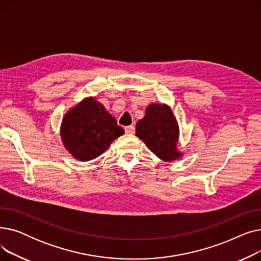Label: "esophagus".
<instances>
[{"label":"esophagus","instance_id":"obj_1","mask_svg":"<svg viewBox=\"0 0 261 261\" xmlns=\"http://www.w3.org/2000/svg\"><path fill=\"white\" fill-rule=\"evenodd\" d=\"M134 131H135V129H134L133 126H128V127L125 128V132L128 133V134H133Z\"/></svg>","mask_w":261,"mask_h":261}]
</instances>
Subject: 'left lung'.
<instances>
[{"mask_svg": "<svg viewBox=\"0 0 261 261\" xmlns=\"http://www.w3.org/2000/svg\"><path fill=\"white\" fill-rule=\"evenodd\" d=\"M145 113L136 123V136L162 161L173 162L180 159L183 155L177 149L180 129L171 108L166 103L152 102Z\"/></svg>", "mask_w": 261, "mask_h": 261, "instance_id": "obj_1", "label": "left lung"}]
</instances>
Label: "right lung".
I'll return each mask as SVG.
<instances>
[{
    "instance_id": "obj_1",
    "label": "right lung",
    "mask_w": 261,
    "mask_h": 261,
    "mask_svg": "<svg viewBox=\"0 0 261 261\" xmlns=\"http://www.w3.org/2000/svg\"><path fill=\"white\" fill-rule=\"evenodd\" d=\"M123 133L116 119L95 97L85 98L68 110L60 127L65 149L81 162L99 156Z\"/></svg>"
}]
</instances>
